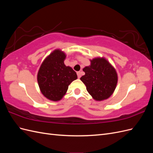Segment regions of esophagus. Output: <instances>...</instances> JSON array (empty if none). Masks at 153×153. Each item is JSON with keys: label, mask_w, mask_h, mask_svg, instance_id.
<instances>
[{"label": "esophagus", "mask_w": 153, "mask_h": 153, "mask_svg": "<svg viewBox=\"0 0 153 153\" xmlns=\"http://www.w3.org/2000/svg\"><path fill=\"white\" fill-rule=\"evenodd\" d=\"M76 73H77V75H78V78H80L82 76V72L81 71H78Z\"/></svg>", "instance_id": "1"}]
</instances>
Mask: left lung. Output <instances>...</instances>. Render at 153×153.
<instances>
[{
    "instance_id": "1",
    "label": "left lung",
    "mask_w": 153,
    "mask_h": 153,
    "mask_svg": "<svg viewBox=\"0 0 153 153\" xmlns=\"http://www.w3.org/2000/svg\"><path fill=\"white\" fill-rule=\"evenodd\" d=\"M90 61V65L83 69L85 75L80 80L94 100H105L112 96L116 88L118 81L117 71L103 57H95Z\"/></svg>"
}]
</instances>
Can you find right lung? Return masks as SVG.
<instances>
[{"instance_id": "obj_1", "label": "right lung", "mask_w": 153, "mask_h": 153, "mask_svg": "<svg viewBox=\"0 0 153 153\" xmlns=\"http://www.w3.org/2000/svg\"><path fill=\"white\" fill-rule=\"evenodd\" d=\"M66 55L60 49L53 50L46 57L37 75L42 94L50 101H58L66 94L69 85L77 79L76 72L64 64Z\"/></svg>"}]
</instances>
